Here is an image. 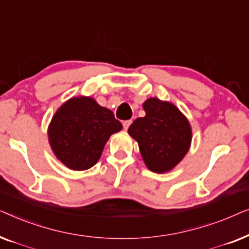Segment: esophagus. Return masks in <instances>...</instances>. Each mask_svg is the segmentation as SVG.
Masks as SVG:
<instances>
[{
  "instance_id": "esophagus-1",
  "label": "esophagus",
  "mask_w": 249,
  "mask_h": 249,
  "mask_svg": "<svg viewBox=\"0 0 249 249\" xmlns=\"http://www.w3.org/2000/svg\"><path fill=\"white\" fill-rule=\"evenodd\" d=\"M131 124V120H127V121H124V130H127V129L129 128V125Z\"/></svg>"
}]
</instances>
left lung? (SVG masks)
<instances>
[{"label":"left lung","mask_w":249,"mask_h":249,"mask_svg":"<svg viewBox=\"0 0 249 249\" xmlns=\"http://www.w3.org/2000/svg\"><path fill=\"white\" fill-rule=\"evenodd\" d=\"M142 108L145 117L136 119L128 134L138 142L142 161L151 171H171L189 151L192 125L171 102L151 97L142 103Z\"/></svg>","instance_id":"1"}]
</instances>
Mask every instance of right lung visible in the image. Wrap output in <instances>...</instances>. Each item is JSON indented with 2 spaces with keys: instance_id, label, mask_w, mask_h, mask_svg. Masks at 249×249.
<instances>
[{
  "instance_id": "obj_1",
  "label": "right lung",
  "mask_w": 249,
  "mask_h": 249,
  "mask_svg": "<svg viewBox=\"0 0 249 249\" xmlns=\"http://www.w3.org/2000/svg\"><path fill=\"white\" fill-rule=\"evenodd\" d=\"M121 129L111 110L93 97L77 96L57 108L47 136L55 158L68 169L83 171L96 164L108 138Z\"/></svg>"
}]
</instances>
